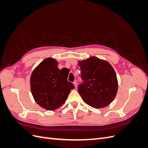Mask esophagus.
<instances>
[{
    "label": "esophagus",
    "mask_w": 148,
    "mask_h": 148,
    "mask_svg": "<svg viewBox=\"0 0 148 148\" xmlns=\"http://www.w3.org/2000/svg\"><path fill=\"white\" fill-rule=\"evenodd\" d=\"M73 84H74V86H75V88H77V85H78V84H77V82H73Z\"/></svg>",
    "instance_id": "obj_1"
}]
</instances>
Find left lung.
Masks as SVG:
<instances>
[{
  "instance_id": "8db88e82",
  "label": "left lung",
  "mask_w": 148,
  "mask_h": 148,
  "mask_svg": "<svg viewBox=\"0 0 148 148\" xmlns=\"http://www.w3.org/2000/svg\"><path fill=\"white\" fill-rule=\"evenodd\" d=\"M83 81L78 92L85 103L95 108H102L112 102L117 95L116 73L108 62L91 57L78 62Z\"/></svg>"
}]
</instances>
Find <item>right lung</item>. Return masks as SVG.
Masks as SVG:
<instances>
[{"label":"right lung","instance_id":"obj_1","mask_svg":"<svg viewBox=\"0 0 148 148\" xmlns=\"http://www.w3.org/2000/svg\"><path fill=\"white\" fill-rule=\"evenodd\" d=\"M58 62L52 58L42 61L33 71L30 78L31 91L35 101L42 108L53 110L67 99L73 84L68 82V69L58 68Z\"/></svg>","mask_w":148,"mask_h":148}]
</instances>
